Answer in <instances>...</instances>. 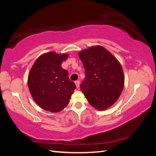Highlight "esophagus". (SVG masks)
<instances>
[{
  "mask_svg": "<svg viewBox=\"0 0 156 156\" xmlns=\"http://www.w3.org/2000/svg\"><path fill=\"white\" fill-rule=\"evenodd\" d=\"M75 84H76V87L78 89L79 87H80V81H78V80L76 81L75 82Z\"/></svg>",
  "mask_w": 156,
  "mask_h": 156,
  "instance_id": "obj_1",
  "label": "esophagus"
}]
</instances>
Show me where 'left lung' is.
I'll list each match as a JSON object with an SVG mask.
<instances>
[{
	"mask_svg": "<svg viewBox=\"0 0 156 156\" xmlns=\"http://www.w3.org/2000/svg\"><path fill=\"white\" fill-rule=\"evenodd\" d=\"M86 77L80 88L92 107L106 110L119 98L125 78L122 66L113 54L100 45L82 50L78 54Z\"/></svg>",
	"mask_w": 156,
	"mask_h": 156,
	"instance_id": "obj_1",
	"label": "left lung"
}]
</instances>
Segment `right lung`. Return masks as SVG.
<instances>
[{"instance_id":"obj_1","label":"right lung","mask_w":156,"mask_h":156,"mask_svg":"<svg viewBox=\"0 0 156 156\" xmlns=\"http://www.w3.org/2000/svg\"><path fill=\"white\" fill-rule=\"evenodd\" d=\"M67 54L49 51L41 55L31 68L27 84L36 103L47 112L57 113L69 102L76 84L61 67Z\"/></svg>"}]
</instances>
